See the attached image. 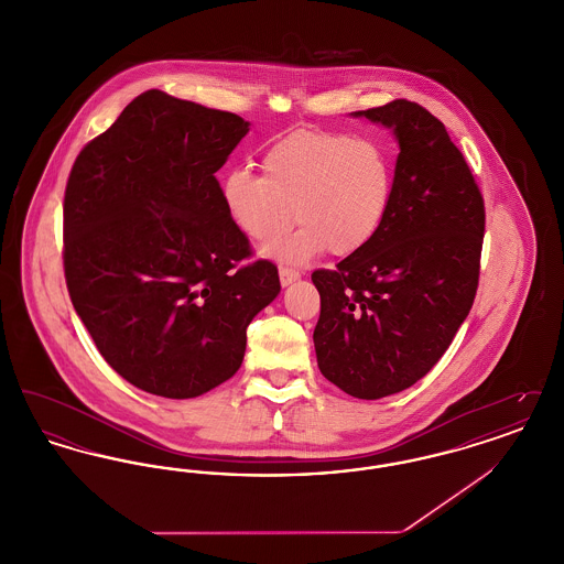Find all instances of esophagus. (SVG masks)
Returning <instances> with one entry per match:
<instances>
[{
  "mask_svg": "<svg viewBox=\"0 0 564 564\" xmlns=\"http://www.w3.org/2000/svg\"><path fill=\"white\" fill-rule=\"evenodd\" d=\"M279 279H281V285L285 288V285L294 283L295 279H300V272L290 267H279Z\"/></svg>",
  "mask_w": 564,
  "mask_h": 564,
  "instance_id": "esophagus-1",
  "label": "esophagus"
}]
</instances>
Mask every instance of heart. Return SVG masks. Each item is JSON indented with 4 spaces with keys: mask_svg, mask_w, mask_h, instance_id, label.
Wrapping results in <instances>:
<instances>
[{
    "mask_svg": "<svg viewBox=\"0 0 564 564\" xmlns=\"http://www.w3.org/2000/svg\"><path fill=\"white\" fill-rule=\"evenodd\" d=\"M262 173L230 171L221 200L242 235L258 242L279 237L295 217L300 228L272 247L288 262H302L325 247L332 256L366 247L395 189L389 150L372 137L340 131L297 129L276 139L262 156Z\"/></svg>",
    "mask_w": 564,
    "mask_h": 564,
    "instance_id": "heart-1",
    "label": "heart"
}]
</instances>
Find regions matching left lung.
Masks as SVG:
<instances>
[{
  "label": "left lung",
  "mask_w": 564,
  "mask_h": 564,
  "mask_svg": "<svg viewBox=\"0 0 564 564\" xmlns=\"http://www.w3.org/2000/svg\"><path fill=\"white\" fill-rule=\"evenodd\" d=\"M352 116L393 129L395 189L375 239L313 272L322 295L313 340L329 382L380 400L427 375L469 315L486 214L471 169L431 111L395 99Z\"/></svg>",
  "instance_id": "1"
}]
</instances>
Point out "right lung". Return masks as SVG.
<instances>
[{
    "instance_id": "1",
    "label": "right lung",
    "mask_w": 564,
    "mask_h": 564,
    "mask_svg": "<svg viewBox=\"0 0 564 564\" xmlns=\"http://www.w3.org/2000/svg\"><path fill=\"white\" fill-rule=\"evenodd\" d=\"M241 116L145 90L82 148L63 203L72 304L137 389L198 398L241 368L247 325L281 292L221 200L215 173Z\"/></svg>"
}]
</instances>
